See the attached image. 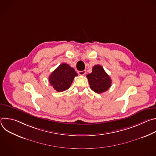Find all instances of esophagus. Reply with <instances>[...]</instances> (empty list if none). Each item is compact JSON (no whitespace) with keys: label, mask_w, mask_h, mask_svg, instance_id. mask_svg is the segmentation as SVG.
I'll list each match as a JSON object with an SVG mask.
<instances>
[{"label":"esophagus","mask_w":156,"mask_h":156,"mask_svg":"<svg viewBox=\"0 0 156 156\" xmlns=\"http://www.w3.org/2000/svg\"><path fill=\"white\" fill-rule=\"evenodd\" d=\"M78 74L80 75H84L86 74V71L85 70H83V71H79L78 72Z\"/></svg>","instance_id":"1"}]
</instances>
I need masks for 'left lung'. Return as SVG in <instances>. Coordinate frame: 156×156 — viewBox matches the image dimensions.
<instances>
[{"label": "left lung", "instance_id": "1", "mask_svg": "<svg viewBox=\"0 0 156 156\" xmlns=\"http://www.w3.org/2000/svg\"><path fill=\"white\" fill-rule=\"evenodd\" d=\"M86 77L91 90L98 94L107 91L112 84V80L100 65H94L92 72Z\"/></svg>", "mask_w": 156, "mask_h": 156}]
</instances>
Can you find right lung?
<instances>
[{
    "label": "right lung",
    "instance_id": "1",
    "mask_svg": "<svg viewBox=\"0 0 156 156\" xmlns=\"http://www.w3.org/2000/svg\"><path fill=\"white\" fill-rule=\"evenodd\" d=\"M78 74L67 63H62L50 75L49 81L57 92L64 91L70 87Z\"/></svg>",
    "mask_w": 156,
    "mask_h": 156
}]
</instances>
